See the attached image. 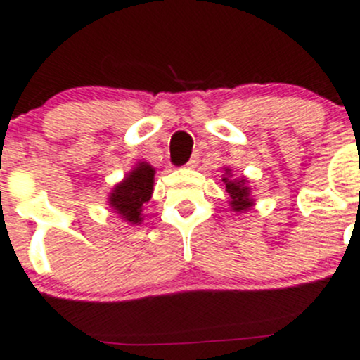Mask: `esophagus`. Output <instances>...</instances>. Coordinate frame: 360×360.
Returning a JSON list of instances; mask_svg holds the SVG:
<instances>
[{
    "label": "esophagus",
    "mask_w": 360,
    "mask_h": 360,
    "mask_svg": "<svg viewBox=\"0 0 360 360\" xmlns=\"http://www.w3.org/2000/svg\"><path fill=\"white\" fill-rule=\"evenodd\" d=\"M198 162H200V157L198 155H193L191 159L188 160V164H186V167L188 169H195L196 165H198Z\"/></svg>",
    "instance_id": "1"
}]
</instances>
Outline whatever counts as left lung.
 Instances as JSON below:
<instances>
[{
	"label": "left lung",
	"mask_w": 360,
	"mask_h": 360,
	"mask_svg": "<svg viewBox=\"0 0 360 360\" xmlns=\"http://www.w3.org/2000/svg\"><path fill=\"white\" fill-rule=\"evenodd\" d=\"M222 181L225 184V191L229 193V207H231V212L246 213L255 207V198L251 195L248 177H234L231 167H224Z\"/></svg>",
	"instance_id": "8db88e82"
}]
</instances>
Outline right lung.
Masks as SVG:
<instances>
[{
  "mask_svg": "<svg viewBox=\"0 0 360 360\" xmlns=\"http://www.w3.org/2000/svg\"><path fill=\"white\" fill-rule=\"evenodd\" d=\"M155 183V167L140 160L122 181L114 184L108 196V205L122 222L140 225L145 220L143 205L152 198Z\"/></svg>",
  "mask_w": 360,
  "mask_h": 360,
  "instance_id": "1",
  "label": "right lung"
}]
</instances>
